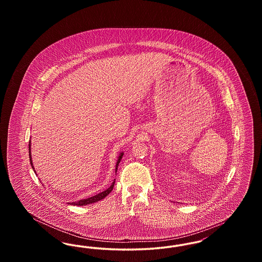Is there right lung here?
Masks as SVG:
<instances>
[{
  "instance_id": "add662e5",
  "label": "right lung",
  "mask_w": 262,
  "mask_h": 262,
  "mask_svg": "<svg viewBox=\"0 0 262 262\" xmlns=\"http://www.w3.org/2000/svg\"><path fill=\"white\" fill-rule=\"evenodd\" d=\"M28 146H29V160H30V164H31V167H32V169H33V171L36 173V171L34 170V166H33V163H32V158H31V153H30V151H31V141L29 140V144H28ZM123 155H124V153L122 152V153H120V155H119V157H118V160H117V164H116V173H117V170H118V166H119V163L121 162V160H122V158H123ZM114 185H115V180H114V182L112 183V185L110 186V187H108L106 190H104V191H102V192H100V193H97V194H95V195H93V196H90V198H88V199H83V200H77V201H74V202H69V204H72V205H76V206H83V205H88V204H91V203H94V202H97V201H99V200H103V199H105L111 191L113 190V188H114Z\"/></svg>"
}]
</instances>
